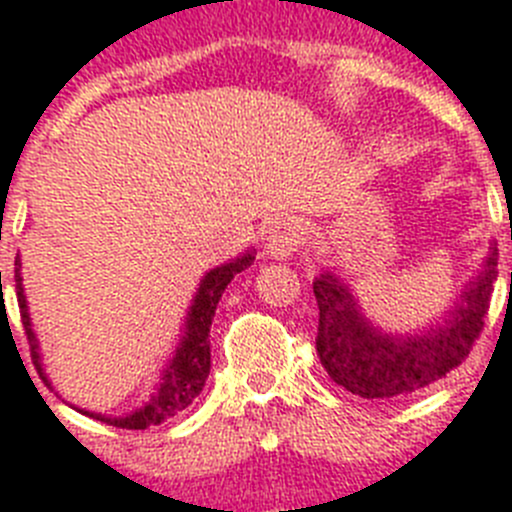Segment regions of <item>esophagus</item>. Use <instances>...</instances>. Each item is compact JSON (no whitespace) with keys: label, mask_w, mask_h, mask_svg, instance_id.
I'll return each mask as SVG.
<instances>
[{"label":"esophagus","mask_w":512,"mask_h":512,"mask_svg":"<svg viewBox=\"0 0 512 512\" xmlns=\"http://www.w3.org/2000/svg\"><path fill=\"white\" fill-rule=\"evenodd\" d=\"M304 226L294 218H286V221H278L268 234V252L273 257H289L294 252H299L304 244Z\"/></svg>","instance_id":"1"}]
</instances>
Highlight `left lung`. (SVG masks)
<instances>
[{"label": "left lung", "instance_id": "obj_1", "mask_svg": "<svg viewBox=\"0 0 512 512\" xmlns=\"http://www.w3.org/2000/svg\"><path fill=\"white\" fill-rule=\"evenodd\" d=\"M495 281L497 247H489L482 273L468 283L448 320L424 336L395 338L369 325L341 278L322 270L312 283L320 309L315 338L320 364L336 385L362 398H401L427 388L471 354L484 330Z\"/></svg>", "mask_w": 512, "mask_h": 512}]
</instances>
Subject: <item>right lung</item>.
I'll return each mask as SVG.
<instances>
[{
  "label": "right lung",
  "mask_w": 512,
  "mask_h": 512,
  "mask_svg": "<svg viewBox=\"0 0 512 512\" xmlns=\"http://www.w3.org/2000/svg\"><path fill=\"white\" fill-rule=\"evenodd\" d=\"M255 260L252 252L236 257L234 263H226L221 268L210 270L208 276L203 278L200 289L195 294V302H192L190 317H187V325H184V338L176 349V356L171 359V364L163 372L158 388L153 390L150 401L145 403L143 409H137L135 414L122 416V419H103L101 414H90L101 419L106 424H114V427L122 429H148L163 424L166 419L176 416L179 411H184L187 406H192L197 395L203 393L205 380H208L210 372V325H213V317H216V307L221 302L223 291L234 281L236 273H242L244 268H249ZM2 278V273H0ZM23 278H20V257H15V289H17V304H20V320H23L25 336L30 343V359H33V367L38 369L41 380L49 385L44 369H41V356H38V343L33 330H30V315L28 304H25L23 294ZM88 414V411H85Z\"/></svg>",
  "instance_id": "1"
}]
</instances>
